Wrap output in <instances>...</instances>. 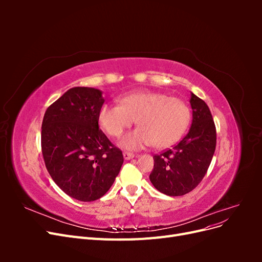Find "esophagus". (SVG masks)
<instances>
[{
	"mask_svg": "<svg viewBox=\"0 0 262 262\" xmlns=\"http://www.w3.org/2000/svg\"><path fill=\"white\" fill-rule=\"evenodd\" d=\"M133 157H134V154H133V153H130V152H123V158H124L125 161L132 160Z\"/></svg>",
	"mask_w": 262,
	"mask_h": 262,
	"instance_id": "esophagus-1",
	"label": "esophagus"
}]
</instances>
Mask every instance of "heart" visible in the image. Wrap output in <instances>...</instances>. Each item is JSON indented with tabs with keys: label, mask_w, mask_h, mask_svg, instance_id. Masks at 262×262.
<instances>
[{
	"label": "heart",
	"mask_w": 262,
	"mask_h": 262,
	"mask_svg": "<svg viewBox=\"0 0 262 262\" xmlns=\"http://www.w3.org/2000/svg\"><path fill=\"white\" fill-rule=\"evenodd\" d=\"M191 114L184 100L160 92H137L119 99V105H102L98 122L110 137L119 138L136 122L139 128L121 139L120 146L137 150L149 145L164 148L184 136Z\"/></svg>",
	"instance_id": "obj_1"
}]
</instances>
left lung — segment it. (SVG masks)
<instances>
[{
  "label": "left lung",
  "mask_w": 262,
  "mask_h": 262,
  "mask_svg": "<svg viewBox=\"0 0 262 262\" xmlns=\"http://www.w3.org/2000/svg\"><path fill=\"white\" fill-rule=\"evenodd\" d=\"M192 123L187 136L171 149L155 155L149 180L158 191L184 195L200 184L216 146V131L210 109L193 93L190 95Z\"/></svg>",
  "instance_id": "obj_1"
}]
</instances>
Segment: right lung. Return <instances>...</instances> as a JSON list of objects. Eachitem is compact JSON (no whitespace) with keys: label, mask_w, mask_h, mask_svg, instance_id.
<instances>
[{"label":"right lung","mask_w":262,"mask_h":262,"mask_svg":"<svg viewBox=\"0 0 262 262\" xmlns=\"http://www.w3.org/2000/svg\"><path fill=\"white\" fill-rule=\"evenodd\" d=\"M102 92L73 87L46 110L41 149L46 167L71 198L91 202L113 186L123 164L122 152L98 126Z\"/></svg>","instance_id":"obj_1"}]
</instances>
